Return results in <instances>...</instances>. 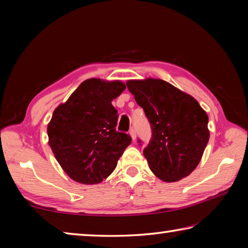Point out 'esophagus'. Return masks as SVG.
Listing matches in <instances>:
<instances>
[{"instance_id":"obj_1","label":"esophagus","mask_w":248,"mask_h":248,"mask_svg":"<svg viewBox=\"0 0 248 248\" xmlns=\"http://www.w3.org/2000/svg\"><path fill=\"white\" fill-rule=\"evenodd\" d=\"M130 136H131V138H132V141H136V139H137V132H136V130H134V129L130 130Z\"/></svg>"}]
</instances>
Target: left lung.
<instances>
[{
    "label": "left lung",
    "mask_w": 248,
    "mask_h": 248,
    "mask_svg": "<svg viewBox=\"0 0 248 248\" xmlns=\"http://www.w3.org/2000/svg\"><path fill=\"white\" fill-rule=\"evenodd\" d=\"M127 87L151 124L152 138L143 150L150 170L167 183L186 177L208 144V115L192 96L163 79H131Z\"/></svg>",
    "instance_id": "1"
}]
</instances>
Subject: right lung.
<instances>
[{
	"label": "right lung",
	"mask_w": 248,
	"mask_h": 248,
	"mask_svg": "<svg viewBox=\"0 0 248 248\" xmlns=\"http://www.w3.org/2000/svg\"><path fill=\"white\" fill-rule=\"evenodd\" d=\"M124 89L120 81L86 79L53 111L49 145L75 182L94 185L107 178L131 143L129 134L116 130L118 112L111 105Z\"/></svg>",
	"instance_id": "1"
}]
</instances>
